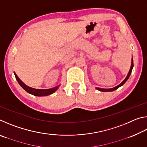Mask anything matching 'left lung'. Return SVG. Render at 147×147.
Returning a JSON list of instances; mask_svg holds the SVG:
<instances>
[{
  "mask_svg": "<svg viewBox=\"0 0 147 147\" xmlns=\"http://www.w3.org/2000/svg\"><path fill=\"white\" fill-rule=\"evenodd\" d=\"M134 67V61H133V58H131V67H130V71H129L128 73L127 74V76L125 78V79L122 82L119 84V85L117 86L115 88H111V89H102V88H96V89H97L98 91H102V92H109V91H115L116 89H117L119 87H121L123 85V84L126 82V81H127V80L129 78V77H130V74L131 73V71H132V69Z\"/></svg>",
  "mask_w": 147,
  "mask_h": 147,
  "instance_id": "8db88e82",
  "label": "left lung"
}]
</instances>
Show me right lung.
Returning a JSON list of instances; mask_svg holds the SVG:
<instances>
[{
	"mask_svg": "<svg viewBox=\"0 0 147 147\" xmlns=\"http://www.w3.org/2000/svg\"><path fill=\"white\" fill-rule=\"evenodd\" d=\"M15 76H16V78L18 82V83L19 84V85L21 86L22 88H23L24 90H25L26 92H28V93L33 94L34 96H47L49 95V94H53L54 93L58 88H59V86L54 87L53 88L51 89H34L30 88L28 86H26V84H24L23 82H22L21 80L19 78V77L17 76V74L16 73H14Z\"/></svg>",
	"mask_w": 147,
	"mask_h": 147,
	"instance_id": "right-lung-1",
	"label": "right lung"
}]
</instances>
